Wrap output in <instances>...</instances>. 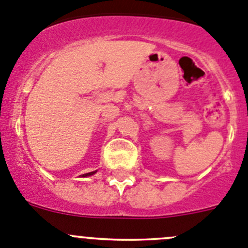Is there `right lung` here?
I'll use <instances>...</instances> for the list:
<instances>
[{
	"mask_svg": "<svg viewBox=\"0 0 248 248\" xmlns=\"http://www.w3.org/2000/svg\"><path fill=\"white\" fill-rule=\"evenodd\" d=\"M96 172V170L95 171H92V172H88V173H83V175H80V176L82 177H88V176H92V175H94V173Z\"/></svg>",
	"mask_w": 248,
	"mask_h": 248,
	"instance_id": "add662e5",
	"label": "right lung"
}]
</instances>
